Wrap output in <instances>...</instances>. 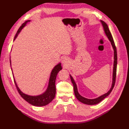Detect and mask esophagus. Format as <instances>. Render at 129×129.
I'll return each mask as SVG.
<instances>
[{
    "instance_id": "1",
    "label": "esophagus",
    "mask_w": 129,
    "mask_h": 129,
    "mask_svg": "<svg viewBox=\"0 0 129 129\" xmlns=\"http://www.w3.org/2000/svg\"><path fill=\"white\" fill-rule=\"evenodd\" d=\"M68 59H67V57H64V58H63V60H62V62H63V63H64V64H67V63L68 62Z\"/></svg>"
}]
</instances>
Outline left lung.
Instances as JSON below:
<instances>
[{"label": "left lung", "mask_w": 129, "mask_h": 129, "mask_svg": "<svg viewBox=\"0 0 129 129\" xmlns=\"http://www.w3.org/2000/svg\"><path fill=\"white\" fill-rule=\"evenodd\" d=\"M101 23H102V25L103 26L104 31H105L106 36L108 37L109 40L110 41L111 44L112 46H113V48L114 50V69H113V84H112V86H111V89H110V90H109V91L108 92L106 93V94L100 96V97H99L96 99H88L85 98L83 96H81L79 94V92L78 91V89H77V86H76V85L75 83V81H74V79L72 78V76L70 75L71 81H72V83L73 84V86H74V93H75V95L76 98H77V99L79 101H80V102L83 103L85 104H87V105H95V104H97L98 103H99L100 101H101L104 99H105L106 97L108 96L110 94V92H111L112 90L113 89L114 85H115V81H116L117 60L116 48L115 45L114 39L113 38V37H112L110 30H109V29L108 28V25H107V24L103 20H101Z\"/></svg>", "instance_id": "left-lung-1"}]
</instances>
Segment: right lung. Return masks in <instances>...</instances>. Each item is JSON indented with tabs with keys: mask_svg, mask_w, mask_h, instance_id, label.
Listing matches in <instances>:
<instances>
[{
	"mask_svg": "<svg viewBox=\"0 0 129 129\" xmlns=\"http://www.w3.org/2000/svg\"><path fill=\"white\" fill-rule=\"evenodd\" d=\"M29 21L30 20L26 21L25 23H23L22 25L20 26V28H19V29L18 30L17 33H16L14 40L16 39V38L17 37L18 35L21 31V30L23 28V27L26 25V24L27 23L29 22ZM10 62L11 64L10 59ZM61 69H62V68L60 63H59V64H58L54 67V68L53 69V70H52V72L51 73L50 77V79H49V85H48L47 90H46V91L44 93H43V94L38 95V96H30V95H28L24 94V93L21 92L20 90V89H19L17 85H16V83L14 79V81L16 87V89H17V90L18 92L19 93V94H20L21 96L22 97L25 101H26L27 102L34 106H45L47 105V104H48L49 103H50L55 98V92H56L55 80H56V75L57 74V73H59V71L61 70Z\"/></svg>",
	"mask_w": 129,
	"mask_h": 129,
	"instance_id": "add662e5",
	"label": "right lung"
}]
</instances>
